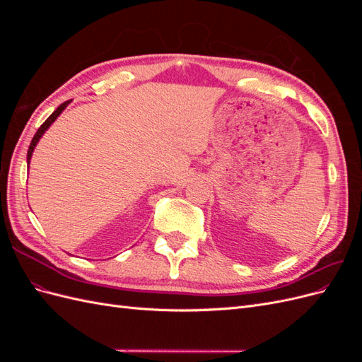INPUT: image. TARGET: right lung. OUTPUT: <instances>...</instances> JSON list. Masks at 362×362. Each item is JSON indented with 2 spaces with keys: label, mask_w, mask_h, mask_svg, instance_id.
Masks as SVG:
<instances>
[{
  "label": "right lung",
  "mask_w": 362,
  "mask_h": 362,
  "mask_svg": "<svg viewBox=\"0 0 362 362\" xmlns=\"http://www.w3.org/2000/svg\"><path fill=\"white\" fill-rule=\"evenodd\" d=\"M71 101H66V103H63L62 105H59L57 107V110L54 112L45 122H43L42 125H40V128L36 131V134H35V137H33V140H31V144H30V148H28V152H27V164H30V160H31V156H33V151H35V148H36V145H37V141L40 140V137L45 134V131L51 127V124L54 122V120H56L59 116H60V113L64 110V108L68 107V104H69Z\"/></svg>",
  "instance_id": "obj_1"
}]
</instances>
